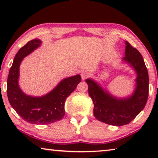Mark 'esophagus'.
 I'll use <instances>...</instances> for the list:
<instances>
[{
  "label": "esophagus",
  "instance_id": "esophagus-1",
  "mask_svg": "<svg viewBox=\"0 0 158 158\" xmlns=\"http://www.w3.org/2000/svg\"><path fill=\"white\" fill-rule=\"evenodd\" d=\"M81 77L83 80H85V79L89 78L90 77V74L89 73H87V72H83V73H81Z\"/></svg>",
  "mask_w": 158,
  "mask_h": 158
}]
</instances>
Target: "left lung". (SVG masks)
Instances as JSON below:
<instances>
[{
  "label": "left lung",
  "instance_id": "1",
  "mask_svg": "<svg viewBox=\"0 0 158 158\" xmlns=\"http://www.w3.org/2000/svg\"><path fill=\"white\" fill-rule=\"evenodd\" d=\"M125 44L123 60L130 64L137 73V86L132 96L118 99L104 90L93 80H85L94 105L95 117L98 121L115 126L130 123L143 110L148 97V74L142 56L129 42L125 41Z\"/></svg>",
  "mask_w": 158,
  "mask_h": 158
}]
</instances>
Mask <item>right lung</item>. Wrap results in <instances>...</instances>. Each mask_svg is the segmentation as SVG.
I'll use <instances>...</instances> for the list:
<instances>
[{"mask_svg": "<svg viewBox=\"0 0 158 158\" xmlns=\"http://www.w3.org/2000/svg\"><path fill=\"white\" fill-rule=\"evenodd\" d=\"M41 44V40L34 39L19 50L10 68L7 78V94L10 105L28 123L47 125L62 119L65 115L66 98L81 82L79 74L62 80L54 89L42 97H32L24 94L18 84L19 65L23 58Z\"/></svg>", "mask_w": 158, "mask_h": 158, "instance_id": "right-lung-1", "label": "right lung"}]
</instances>
